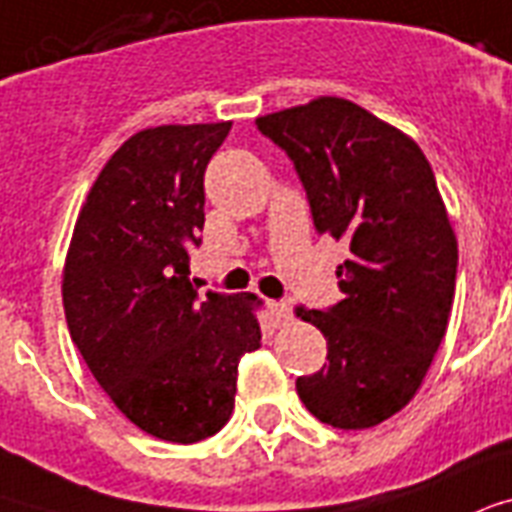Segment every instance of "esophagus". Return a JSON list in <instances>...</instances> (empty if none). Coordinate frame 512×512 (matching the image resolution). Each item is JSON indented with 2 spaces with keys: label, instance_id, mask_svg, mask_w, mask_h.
<instances>
[{
  "label": "esophagus",
  "instance_id": "esophagus-1",
  "mask_svg": "<svg viewBox=\"0 0 512 512\" xmlns=\"http://www.w3.org/2000/svg\"><path fill=\"white\" fill-rule=\"evenodd\" d=\"M269 315L275 320V326H288L293 318V310L288 301H269Z\"/></svg>",
  "mask_w": 512,
  "mask_h": 512
}]
</instances>
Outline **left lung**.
Instances as JSON below:
<instances>
[{"label": "left lung", "mask_w": 512, "mask_h": 512, "mask_svg": "<svg viewBox=\"0 0 512 512\" xmlns=\"http://www.w3.org/2000/svg\"><path fill=\"white\" fill-rule=\"evenodd\" d=\"M256 125L291 157L318 235L350 245L336 269L344 299L299 310L328 363L296 392L331 427L379 425L417 395L454 304L457 237L433 168L406 133L334 95Z\"/></svg>", "instance_id": "left-lung-1"}]
</instances>
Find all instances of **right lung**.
Instances as JSON below:
<instances>
[{
    "mask_svg": "<svg viewBox=\"0 0 512 512\" xmlns=\"http://www.w3.org/2000/svg\"><path fill=\"white\" fill-rule=\"evenodd\" d=\"M232 122L128 138L95 178L63 267L71 342L144 433L197 443L227 425L237 363L259 350L253 293H197L189 245L205 224V168Z\"/></svg>",
    "mask_w": 512,
    "mask_h": 512,
    "instance_id": "add662e5",
    "label": "right lung"
}]
</instances>
